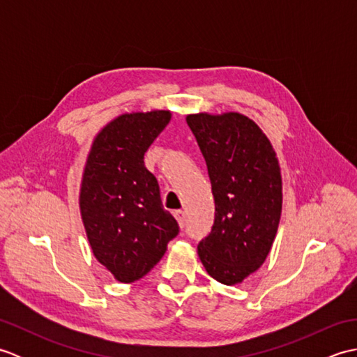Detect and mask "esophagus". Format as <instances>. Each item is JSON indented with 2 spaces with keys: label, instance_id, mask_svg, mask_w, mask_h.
<instances>
[{
  "label": "esophagus",
  "instance_id": "obj_1",
  "mask_svg": "<svg viewBox=\"0 0 357 357\" xmlns=\"http://www.w3.org/2000/svg\"><path fill=\"white\" fill-rule=\"evenodd\" d=\"M173 216H174V219H176V221H178L181 229H183L184 224H185V213H184V211H183V210H176V211H174V213H173Z\"/></svg>",
  "mask_w": 357,
  "mask_h": 357
}]
</instances>
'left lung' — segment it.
<instances>
[{"instance_id": "obj_1", "label": "left lung", "mask_w": 357, "mask_h": 357, "mask_svg": "<svg viewBox=\"0 0 357 357\" xmlns=\"http://www.w3.org/2000/svg\"><path fill=\"white\" fill-rule=\"evenodd\" d=\"M206 159L215 222L198 255L208 275L234 285L267 259L282 211V178L270 139L238 112L187 115Z\"/></svg>"}]
</instances>
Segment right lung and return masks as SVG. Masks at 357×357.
Returning a JSON list of instances; mask_svg holds the SVG:
<instances>
[{"mask_svg":"<svg viewBox=\"0 0 357 357\" xmlns=\"http://www.w3.org/2000/svg\"><path fill=\"white\" fill-rule=\"evenodd\" d=\"M170 118V110L123 113L98 132L89 151L79 190L82 224L96 261L119 282L146 276L179 233L144 165V153Z\"/></svg>","mask_w":357,"mask_h":357,"instance_id":"right-lung-1","label":"right lung"}]
</instances>
